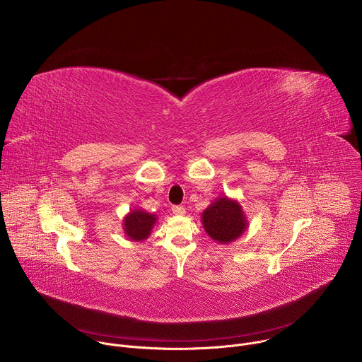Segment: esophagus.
Returning a JSON list of instances; mask_svg holds the SVG:
<instances>
[{
	"instance_id": "1",
	"label": "esophagus",
	"mask_w": 362,
	"mask_h": 362,
	"mask_svg": "<svg viewBox=\"0 0 362 362\" xmlns=\"http://www.w3.org/2000/svg\"><path fill=\"white\" fill-rule=\"evenodd\" d=\"M172 212L177 216H182V215H185L186 211H185L183 206H172Z\"/></svg>"
}]
</instances>
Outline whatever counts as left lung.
Wrapping results in <instances>:
<instances>
[{
    "instance_id": "obj_1",
    "label": "left lung",
    "mask_w": 362,
    "mask_h": 362,
    "mask_svg": "<svg viewBox=\"0 0 362 362\" xmlns=\"http://www.w3.org/2000/svg\"><path fill=\"white\" fill-rule=\"evenodd\" d=\"M202 223L206 233L219 243L233 242L247 229V221L240 204L226 196L216 199L209 208H206L202 214Z\"/></svg>"
}]
</instances>
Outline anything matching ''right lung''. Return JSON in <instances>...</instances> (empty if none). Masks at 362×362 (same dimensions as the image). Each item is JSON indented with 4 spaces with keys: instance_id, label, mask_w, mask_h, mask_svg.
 Returning a JSON list of instances; mask_svg holds the SVG:
<instances>
[{
    "instance_id": "1",
    "label": "right lung",
    "mask_w": 362,
    "mask_h": 362,
    "mask_svg": "<svg viewBox=\"0 0 362 362\" xmlns=\"http://www.w3.org/2000/svg\"><path fill=\"white\" fill-rule=\"evenodd\" d=\"M156 221H158V218L154 215L147 214L140 209H136V211H132L124 218L123 229H124L126 236L130 240H134V242L144 240L150 236L151 229H153L154 223H156Z\"/></svg>"
}]
</instances>
